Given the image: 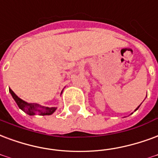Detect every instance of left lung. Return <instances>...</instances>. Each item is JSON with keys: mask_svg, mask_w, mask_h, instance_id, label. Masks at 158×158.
<instances>
[{"mask_svg": "<svg viewBox=\"0 0 158 158\" xmlns=\"http://www.w3.org/2000/svg\"><path fill=\"white\" fill-rule=\"evenodd\" d=\"M137 108H139V106H138V107H137ZM136 110H137V109H136Z\"/></svg>", "mask_w": 158, "mask_h": 158, "instance_id": "left-lung-1", "label": "left lung"}]
</instances>
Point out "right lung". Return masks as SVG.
I'll return each instance as SVG.
<instances>
[{
	"label": "right lung",
	"instance_id": "obj_1",
	"mask_svg": "<svg viewBox=\"0 0 158 158\" xmlns=\"http://www.w3.org/2000/svg\"><path fill=\"white\" fill-rule=\"evenodd\" d=\"M9 91L17 104L18 107L21 110H23L27 115H34L36 113H39L42 115H50L56 110L55 107H45V106H41L34 103H27L22 99H20L10 89Z\"/></svg>",
	"mask_w": 158,
	"mask_h": 158
}]
</instances>
